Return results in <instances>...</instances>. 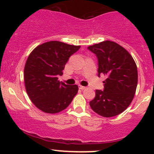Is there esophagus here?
<instances>
[{"label": "esophagus", "instance_id": "1", "mask_svg": "<svg viewBox=\"0 0 154 154\" xmlns=\"http://www.w3.org/2000/svg\"><path fill=\"white\" fill-rule=\"evenodd\" d=\"M79 88L81 90H85L86 89V87H85V86H82V85H79Z\"/></svg>", "mask_w": 154, "mask_h": 154}]
</instances>
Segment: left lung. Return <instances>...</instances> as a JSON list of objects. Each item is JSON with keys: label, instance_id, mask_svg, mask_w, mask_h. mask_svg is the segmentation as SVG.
<instances>
[{"label": "left lung", "instance_id": "left-lung-1", "mask_svg": "<svg viewBox=\"0 0 154 154\" xmlns=\"http://www.w3.org/2000/svg\"><path fill=\"white\" fill-rule=\"evenodd\" d=\"M97 56L98 75L106 77L103 91L96 90L91 109L103 117L123 112L131 103L137 85V69L130 53L115 42L105 40L88 47Z\"/></svg>", "mask_w": 154, "mask_h": 154}]
</instances>
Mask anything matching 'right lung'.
<instances>
[{"label":"right lung","mask_w":154,"mask_h":154,"mask_svg":"<svg viewBox=\"0 0 154 154\" xmlns=\"http://www.w3.org/2000/svg\"><path fill=\"white\" fill-rule=\"evenodd\" d=\"M79 48L49 41L39 45L29 55L24 66V85L29 99L40 110L56 114L71 103L78 86L59 82L57 77L63 75L69 58Z\"/></svg>","instance_id":"right-lung-1"}]
</instances>
